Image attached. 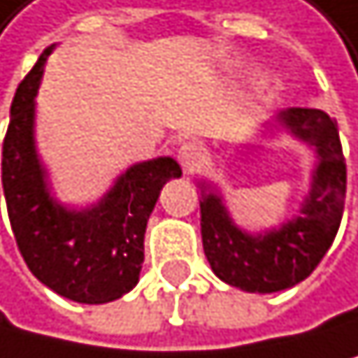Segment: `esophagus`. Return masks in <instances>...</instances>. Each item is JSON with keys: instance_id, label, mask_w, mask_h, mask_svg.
I'll list each match as a JSON object with an SVG mask.
<instances>
[{"instance_id": "esophagus-1", "label": "esophagus", "mask_w": 358, "mask_h": 358, "mask_svg": "<svg viewBox=\"0 0 358 358\" xmlns=\"http://www.w3.org/2000/svg\"><path fill=\"white\" fill-rule=\"evenodd\" d=\"M178 160H180L182 169H185L187 173H192V171L198 169L200 162H203V151H200L198 144H194V142H185L182 147L178 149Z\"/></svg>"}]
</instances>
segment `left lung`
<instances>
[{"label":"left lung","instance_id":"8db88e82","mask_svg":"<svg viewBox=\"0 0 358 358\" xmlns=\"http://www.w3.org/2000/svg\"><path fill=\"white\" fill-rule=\"evenodd\" d=\"M280 127L316 149L312 189L301 216L278 229L247 234L234 224L216 189L205 187L200 200V234L214 274L245 292H280L308 278L338 231L345 205V158L336 120L319 108H287Z\"/></svg>","mask_w":358,"mask_h":358}]
</instances>
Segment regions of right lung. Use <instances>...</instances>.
I'll return each instance as SVG.
<instances>
[{
  "instance_id": "obj_1",
  "label": "right lung",
  "mask_w": 358,
  "mask_h": 358,
  "mask_svg": "<svg viewBox=\"0 0 358 358\" xmlns=\"http://www.w3.org/2000/svg\"><path fill=\"white\" fill-rule=\"evenodd\" d=\"M53 46L17 86L1 149V185L10 227L28 269L75 303H108L136 287L144 261V231L173 158L134 164L97 205L66 209L53 200L35 149V95Z\"/></svg>"
}]
</instances>
